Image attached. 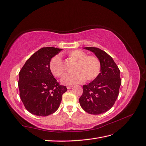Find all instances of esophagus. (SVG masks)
<instances>
[{"label": "esophagus", "mask_w": 146, "mask_h": 146, "mask_svg": "<svg viewBox=\"0 0 146 146\" xmlns=\"http://www.w3.org/2000/svg\"><path fill=\"white\" fill-rule=\"evenodd\" d=\"M72 87H73V86H67V89H68V90H70V89L72 88Z\"/></svg>", "instance_id": "esophagus-1"}]
</instances>
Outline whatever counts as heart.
I'll list each match as a JSON object with an SVG mask.
<instances>
[{
    "label": "heart",
    "instance_id": "b5f03b06",
    "mask_svg": "<svg viewBox=\"0 0 146 146\" xmlns=\"http://www.w3.org/2000/svg\"><path fill=\"white\" fill-rule=\"evenodd\" d=\"M70 56L78 61L76 72L66 74L62 79V83L66 85L81 83L86 79L92 80L98 76L101 71V62L97 57L88 56L83 51L76 50L70 53ZM51 72L56 77L63 75L65 72L64 62L60 55L54 56L50 63Z\"/></svg>",
    "mask_w": 146,
    "mask_h": 146
}]
</instances>
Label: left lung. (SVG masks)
Masks as SVG:
<instances>
[{
  "label": "left lung",
  "mask_w": 146,
  "mask_h": 146,
  "mask_svg": "<svg viewBox=\"0 0 146 146\" xmlns=\"http://www.w3.org/2000/svg\"><path fill=\"white\" fill-rule=\"evenodd\" d=\"M94 53L101 62L98 76L83 86L79 102L83 110L91 114H100L113 106L121 84L120 70L113 59L104 51L96 47H84Z\"/></svg>",
  "instance_id": "left-lung-1"
}]
</instances>
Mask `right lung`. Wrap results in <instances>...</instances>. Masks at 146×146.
Instances as JSON below:
<instances>
[{
  "label": "right lung",
  "instance_id": "right-lung-1",
  "mask_svg": "<svg viewBox=\"0 0 146 146\" xmlns=\"http://www.w3.org/2000/svg\"><path fill=\"white\" fill-rule=\"evenodd\" d=\"M62 49L43 47L30 56L19 72L20 97L26 110L38 116H46L58 109L67 91L51 72V59Z\"/></svg>",
  "mask_w": 146,
  "mask_h": 146
}]
</instances>
